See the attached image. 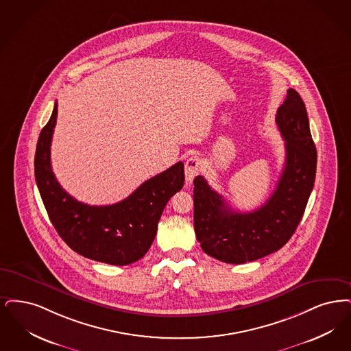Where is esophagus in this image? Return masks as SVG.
Here are the masks:
<instances>
[{"label":"esophagus","instance_id":"esophagus-1","mask_svg":"<svg viewBox=\"0 0 351 351\" xmlns=\"http://www.w3.org/2000/svg\"><path fill=\"white\" fill-rule=\"evenodd\" d=\"M202 169L200 160L197 156H191L186 160L184 164V176H186V182H193V180L198 176Z\"/></svg>","mask_w":351,"mask_h":351}]
</instances>
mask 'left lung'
I'll return each instance as SVG.
<instances>
[{
	"instance_id": "left-lung-1",
	"label": "left lung",
	"mask_w": 351,
	"mask_h": 351,
	"mask_svg": "<svg viewBox=\"0 0 351 351\" xmlns=\"http://www.w3.org/2000/svg\"><path fill=\"white\" fill-rule=\"evenodd\" d=\"M275 122L285 138L286 161L271 197L253 213L233 211L198 176L194 180V228L203 252L240 265L279 250L298 228L316 177L317 152L299 93L287 90Z\"/></svg>"
}]
</instances>
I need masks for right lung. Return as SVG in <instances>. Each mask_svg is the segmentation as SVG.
<instances>
[{"label":"right lung","mask_w":351,"mask_h":351,"mask_svg":"<svg viewBox=\"0 0 351 351\" xmlns=\"http://www.w3.org/2000/svg\"><path fill=\"white\" fill-rule=\"evenodd\" d=\"M58 118V102L43 127L35 152V180L51 223L78 254L108 265L124 266L145 256L157 233L161 214L184 182L180 161L141 183L122 202L89 206L71 197L51 168V140Z\"/></svg>","instance_id":"right-lung-1"}]
</instances>
